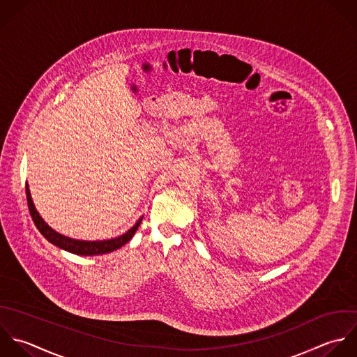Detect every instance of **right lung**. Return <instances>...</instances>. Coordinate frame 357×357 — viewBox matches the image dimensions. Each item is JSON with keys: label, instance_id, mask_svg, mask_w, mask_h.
<instances>
[{"label": "right lung", "instance_id": "add662e5", "mask_svg": "<svg viewBox=\"0 0 357 357\" xmlns=\"http://www.w3.org/2000/svg\"><path fill=\"white\" fill-rule=\"evenodd\" d=\"M26 199H27V206H29V211L31 215V220L34 222V225L37 227V229L40 231V234L52 245L58 246L59 249H63L66 252H70L73 255H79V256H97V255H105V253H111L119 248H122L123 245H126L135 235V232L137 231L142 218L123 235L114 238V239H108V241H94V242H89V241H77V239H72L68 236H63L58 232H55L51 227L47 225V222L40 217V214L37 213L31 196H30V190L29 186L26 183Z\"/></svg>", "mask_w": 357, "mask_h": 357}]
</instances>
